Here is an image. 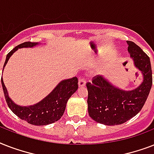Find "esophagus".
<instances>
[{"label": "esophagus", "mask_w": 154, "mask_h": 154, "mask_svg": "<svg viewBox=\"0 0 154 154\" xmlns=\"http://www.w3.org/2000/svg\"><path fill=\"white\" fill-rule=\"evenodd\" d=\"M85 83H86V82H85V80L83 77L79 78V81H78V85H79V87L85 86Z\"/></svg>", "instance_id": "esophagus-1"}]
</instances>
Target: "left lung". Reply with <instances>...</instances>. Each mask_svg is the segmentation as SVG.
<instances>
[{
    "label": "left lung",
    "instance_id": "1",
    "mask_svg": "<svg viewBox=\"0 0 154 154\" xmlns=\"http://www.w3.org/2000/svg\"><path fill=\"white\" fill-rule=\"evenodd\" d=\"M127 43L135 67L142 72L143 82L130 91L113 86L102 76H96L92 82H87L89 115L100 124L117 125L130 120L141 111L150 92L153 77L149 57L134 42Z\"/></svg>",
    "mask_w": 154,
    "mask_h": 154
}]
</instances>
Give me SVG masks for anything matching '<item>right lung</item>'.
<instances>
[{"mask_svg":"<svg viewBox=\"0 0 154 154\" xmlns=\"http://www.w3.org/2000/svg\"><path fill=\"white\" fill-rule=\"evenodd\" d=\"M37 45H38L37 42H27L16 46L13 50H11L7 54L4 67L6 65L8 59L13 55V53L17 51L18 49L33 47ZM1 85H2L7 105L14 114L17 115L21 120L26 121L28 123L31 125H45L57 122L62 117L68 100L77 91L78 88V80L76 77L70 79L63 80L46 97H45L42 101L36 105H30V106L17 105L9 98L2 77H1Z\"/></svg>","mask_w":154,"mask_h":154,"instance_id":"obj_1","label":"right lung"}]
</instances>
